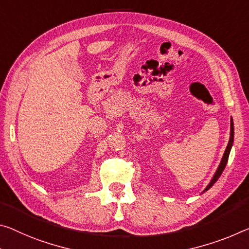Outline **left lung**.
Returning <instances> with one entry per match:
<instances>
[{"label":"left lung","mask_w":249,"mask_h":249,"mask_svg":"<svg viewBox=\"0 0 249 249\" xmlns=\"http://www.w3.org/2000/svg\"><path fill=\"white\" fill-rule=\"evenodd\" d=\"M232 142H234V124H232V120H231V137H230V142H228L227 147H226V149H225V153H224L223 160H222V161H220L219 167L217 168V171H216V173H215L214 177H213L212 181L210 183V185H208V186L206 187V189H205V191H207L208 188H211V187L213 186V184L216 183V180L219 178V176H220V175H222V173H223V171H224V168H225V166H226V164H227L228 156H230V152H231V148Z\"/></svg>","instance_id":"obj_1"}]
</instances>
